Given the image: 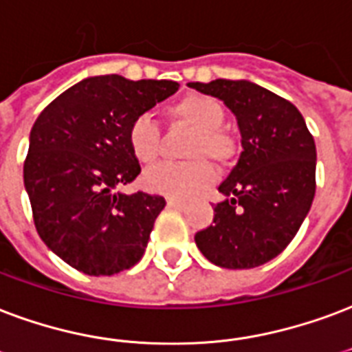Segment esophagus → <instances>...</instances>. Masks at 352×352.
I'll use <instances>...</instances> for the list:
<instances>
[{
	"mask_svg": "<svg viewBox=\"0 0 352 352\" xmlns=\"http://www.w3.org/2000/svg\"><path fill=\"white\" fill-rule=\"evenodd\" d=\"M166 206L173 208V210H184V208H186V202H182V200H166Z\"/></svg>",
	"mask_w": 352,
	"mask_h": 352,
	"instance_id": "esophagus-1",
	"label": "esophagus"
}]
</instances>
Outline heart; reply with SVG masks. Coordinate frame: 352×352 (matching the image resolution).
<instances>
[{"label":"heart","instance_id":"heart-1","mask_svg":"<svg viewBox=\"0 0 352 352\" xmlns=\"http://www.w3.org/2000/svg\"><path fill=\"white\" fill-rule=\"evenodd\" d=\"M166 115L176 124L192 129V135L184 150L186 163H160L142 174V187L161 197L186 200L204 191L215 179V173L208 161L219 166L228 165L236 155V141L223 129L224 107L215 98L206 94H189L174 102ZM128 146L141 163H152L161 148L160 128L142 113L128 126Z\"/></svg>","mask_w":352,"mask_h":352}]
</instances>
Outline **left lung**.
<instances>
[{
    "mask_svg": "<svg viewBox=\"0 0 352 352\" xmlns=\"http://www.w3.org/2000/svg\"><path fill=\"white\" fill-rule=\"evenodd\" d=\"M223 100L237 118L243 152L219 186L213 224L195 236L224 269H252L292 243L316 195V142L292 102L247 79L189 83Z\"/></svg>",
    "mask_w": 352,
    "mask_h": 352,
    "instance_id": "1",
    "label": "left lung"
}]
</instances>
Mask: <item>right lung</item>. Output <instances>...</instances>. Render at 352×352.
I'll list each match as a JSON object with an SVG mask.
<instances>
[{"mask_svg":"<svg viewBox=\"0 0 352 352\" xmlns=\"http://www.w3.org/2000/svg\"><path fill=\"white\" fill-rule=\"evenodd\" d=\"M178 87L94 76L55 98L33 124L23 163L33 221L46 247L74 269L111 276L144 254L165 198L116 191L141 173L126 133Z\"/></svg>","mask_w":352,"mask_h":352,"instance_id":"obj_1","label":"right lung"}]
</instances>
